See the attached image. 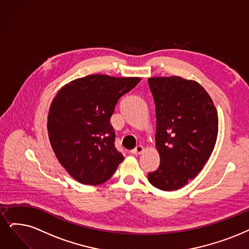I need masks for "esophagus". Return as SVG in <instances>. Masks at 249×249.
<instances>
[{
  "instance_id": "1",
  "label": "esophagus",
  "mask_w": 249,
  "mask_h": 249,
  "mask_svg": "<svg viewBox=\"0 0 249 249\" xmlns=\"http://www.w3.org/2000/svg\"><path fill=\"white\" fill-rule=\"evenodd\" d=\"M145 151V148H144V146H142V145H138L135 149H133L132 150V153L133 154H135V155H138V154H141V153H143Z\"/></svg>"
}]
</instances>
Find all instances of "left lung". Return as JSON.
I'll return each instance as SVG.
<instances>
[{
    "label": "left lung",
    "mask_w": 249,
    "mask_h": 249,
    "mask_svg": "<svg viewBox=\"0 0 249 249\" xmlns=\"http://www.w3.org/2000/svg\"><path fill=\"white\" fill-rule=\"evenodd\" d=\"M156 112L157 171L148 181L162 191L183 188L202 170L216 142L218 118L204 88L181 76L148 78Z\"/></svg>",
    "instance_id": "left-lung-1"
}]
</instances>
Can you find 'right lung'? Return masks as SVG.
<instances>
[{
	"mask_svg": "<svg viewBox=\"0 0 249 249\" xmlns=\"http://www.w3.org/2000/svg\"><path fill=\"white\" fill-rule=\"evenodd\" d=\"M140 81L90 74L57 92L48 113L49 140L58 161L77 182L100 185L124 160L114 146L110 117L118 99Z\"/></svg>",
	"mask_w": 249,
	"mask_h": 249,
	"instance_id": "right-lung-1",
	"label": "right lung"
}]
</instances>
